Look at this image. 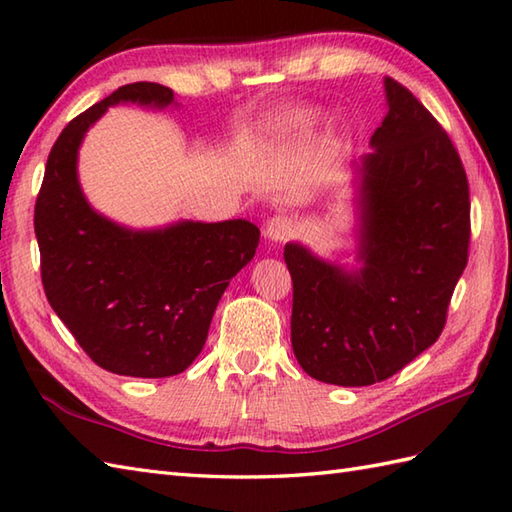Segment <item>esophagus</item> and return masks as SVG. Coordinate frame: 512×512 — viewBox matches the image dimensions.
<instances>
[{"mask_svg": "<svg viewBox=\"0 0 512 512\" xmlns=\"http://www.w3.org/2000/svg\"><path fill=\"white\" fill-rule=\"evenodd\" d=\"M264 235H266L268 242L281 244V242H286V239H290L292 235H295V224H292L290 217L275 215V217H270V220L266 222Z\"/></svg>", "mask_w": 512, "mask_h": 512, "instance_id": "34e87169", "label": "esophagus"}]
</instances>
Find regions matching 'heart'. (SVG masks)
I'll return each mask as SVG.
<instances>
[{
	"label": "heart",
	"instance_id": "b5f03b06",
	"mask_svg": "<svg viewBox=\"0 0 512 512\" xmlns=\"http://www.w3.org/2000/svg\"><path fill=\"white\" fill-rule=\"evenodd\" d=\"M321 123V114L317 110H310V107H301L279 118L275 127L270 129V145L281 147L290 143H299V140H306L312 136L314 129Z\"/></svg>",
	"mask_w": 512,
	"mask_h": 512
}]
</instances>
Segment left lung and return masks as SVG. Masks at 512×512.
Returning a JSON list of instances; mask_svg holds the SVG:
<instances>
[{
    "label": "left lung",
    "instance_id": "8db88e82",
    "mask_svg": "<svg viewBox=\"0 0 512 512\" xmlns=\"http://www.w3.org/2000/svg\"><path fill=\"white\" fill-rule=\"evenodd\" d=\"M372 151L350 162L354 262L288 242L290 341L321 383L387 380L438 341L471 237L469 182L447 132L385 76Z\"/></svg>",
    "mask_w": 512,
    "mask_h": 512
}]
</instances>
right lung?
I'll list each match as a JSON object with an SVG mask.
<instances>
[{
    "mask_svg": "<svg viewBox=\"0 0 512 512\" xmlns=\"http://www.w3.org/2000/svg\"><path fill=\"white\" fill-rule=\"evenodd\" d=\"M180 107L160 83H129L76 116L54 143L35 206L41 281L92 361L118 376L167 378L202 352L231 279L255 255L248 220L132 228L99 213L79 182L88 129L114 105Z\"/></svg>",
    "mask_w": 512,
    "mask_h": 512,
    "instance_id": "add662e5",
    "label": "right lung"
}]
</instances>
